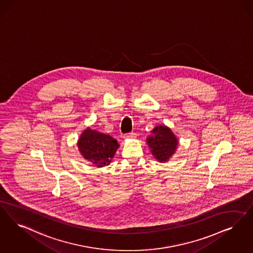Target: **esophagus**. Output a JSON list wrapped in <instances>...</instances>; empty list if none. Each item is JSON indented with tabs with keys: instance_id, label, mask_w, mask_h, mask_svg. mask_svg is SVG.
<instances>
[{
	"instance_id": "1",
	"label": "esophagus",
	"mask_w": 253,
	"mask_h": 253,
	"mask_svg": "<svg viewBox=\"0 0 253 253\" xmlns=\"http://www.w3.org/2000/svg\"><path fill=\"white\" fill-rule=\"evenodd\" d=\"M134 137H136V134L133 131L124 134V138H134Z\"/></svg>"
}]
</instances>
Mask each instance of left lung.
<instances>
[{
	"label": "left lung",
	"mask_w": 253,
	"mask_h": 253,
	"mask_svg": "<svg viewBox=\"0 0 253 253\" xmlns=\"http://www.w3.org/2000/svg\"><path fill=\"white\" fill-rule=\"evenodd\" d=\"M152 133L153 135L147 138L152 154L160 162L168 161L177 148V138L171 130L166 126H156Z\"/></svg>",
	"instance_id": "left-lung-1"
}]
</instances>
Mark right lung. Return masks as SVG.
<instances>
[{"instance_id": "right-lung-1", "label": "right lung", "mask_w": 253, "mask_h": 253, "mask_svg": "<svg viewBox=\"0 0 253 253\" xmlns=\"http://www.w3.org/2000/svg\"><path fill=\"white\" fill-rule=\"evenodd\" d=\"M119 146L118 141L110 135L89 128L82 133L78 141V148L84 158L100 168L109 165Z\"/></svg>"}]
</instances>
